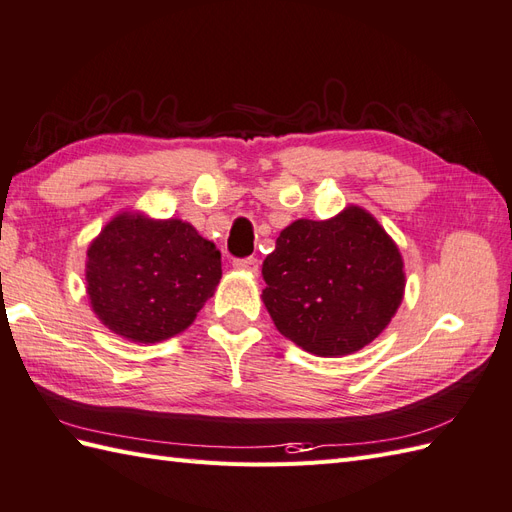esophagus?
<instances>
[{"mask_svg":"<svg viewBox=\"0 0 512 512\" xmlns=\"http://www.w3.org/2000/svg\"><path fill=\"white\" fill-rule=\"evenodd\" d=\"M234 267L249 271V273H258V260L256 258H236Z\"/></svg>","mask_w":512,"mask_h":512,"instance_id":"1","label":"esophagus"}]
</instances>
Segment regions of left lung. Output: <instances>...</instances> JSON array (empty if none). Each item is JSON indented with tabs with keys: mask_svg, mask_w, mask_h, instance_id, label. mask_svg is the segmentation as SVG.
Wrapping results in <instances>:
<instances>
[{
	"mask_svg": "<svg viewBox=\"0 0 512 512\" xmlns=\"http://www.w3.org/2000/svg\"><path fill=\"white\" fill-rule=\"evenodd\" d=\"M263 302L280 334L317 356L363 350L404 297L402 254L367 210L297 219L263 263Z\"/></svg>",
	"mask_w": 512,
	"mask_h": 512,
	"instance_id": "8db88e82",
	"label": "left lung"
}]
</instances>
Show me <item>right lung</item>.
<instances>
[{"label":"right lung","instance_id":"obj_1","mask_svg":"<svg viewBox=\"0 0 512 512\" xmlns=\"http://www.w3.org/2000/svg\"><path fill=\"white\" fill-rule=\"evenodd\" d=\"M219 280V249L180 219L121 213L86 249L93 313L134 343H158L184 332Z\"/></svg>","mask_w":512,"mask_h":512}]
</instances>
